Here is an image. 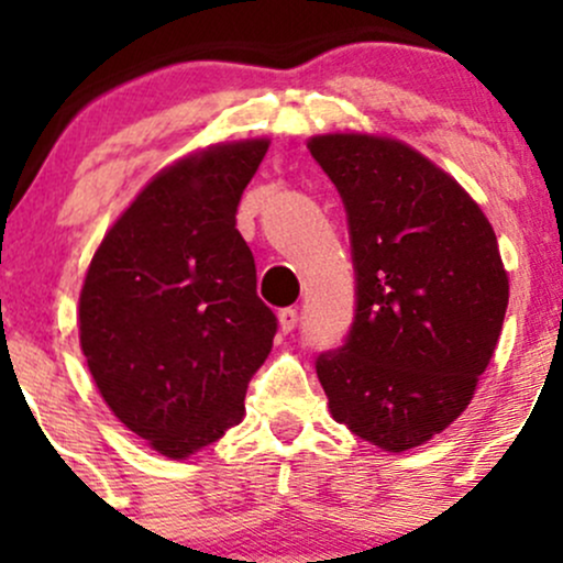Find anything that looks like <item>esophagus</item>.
Wrapping results in <instances>:
<instances>
[{
	"mask_svg": "<svg viewBox=\"0 0 563 563\" xmlns=\"http://www.w3.org/2000/svg\"><path fill=\"white\" fill-rule=\"evenodd\" d=\"M277 322H280L283 333H290L296 328V322H299V312H296L294 307L280 309V312H277Z\"/></svg>",
	"mask_w": 563,
	"mask_h": 563,
	"instance_id": "1",
	"label": "esophagus"
}]
</instances>
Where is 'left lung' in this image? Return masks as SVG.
<instances>
[{
    "mask_svg": "<svg viewBox=\"0 0 563 563\" xmlns=\"http://www.w3.org/2000/svg\"><path fill=\"white\" fill-rule=\"evenodd\" d=\"M307 147L344 198L357 273L352 333L318 357L331 416L384 452L421 448L466 410L500 339L508 273L495 230L402 140L328 132Z\"/></svg>",
    "mask_w": 563,
    "mask_h": 563,
    "instance_id": "8db88e82",
    "label": "left lung"
}]
</instances>
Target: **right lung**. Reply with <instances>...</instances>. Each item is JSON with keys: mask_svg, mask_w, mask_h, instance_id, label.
I'll return each mask as SVG.
<instances>
[{"mask_svg": "<svg viewBox=\"0 0 563 563\" xmlns=\"http://www.w3.org/2000/svg\"><path fill=\"white\" fill-rule=\"evenodd\" d=\"M267 137L214 142L164 166L111 224L79 294V344L111 412L169 461L245 416L277 322L235 211Z\"/></svg>", "mask_w": 563, "mask_h": 563, "instance_id": "add662e5", "label": "right lung"}]
</instances>
